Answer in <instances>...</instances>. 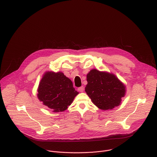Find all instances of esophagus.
<instances>
[{
    "label": "esophagus",
    "instance_id": "34e87169",
    "mask_svg": "<svg viewBox=\"0 0 157 157\" xmlns=\"http://www.w3.org/2000/svg\"><path fill=\"white\" fill-rule=\"evenodd\" d=\"M78 90L80 91V92H83L84 91V87L82 86H80L78 88Z\"/></svg>",
    "mask_w": 157,
    "mask_h": 157
}]
</instances>
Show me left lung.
Listing matches in <instances>:
<instances>
[{
  "mask_svg": "<svg viewBox=\"0 0 157 157\" xmlns=\"http://www.w3.org/2000/svg\"><path fill=\"white\" fill-rule=\"evenodd\" d=\"M85 91L93 103L104 110L118 106L126 93L124 84L113 74L92 69L86 75Z\"/></svg>",
  "mask_w": 157,
  "mask_h": 157,
  "instance_id": "1",
  "label": "left lung"
}]
</instances>
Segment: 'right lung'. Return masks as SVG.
Returning <instances> with one entry per match:
<instances>
[{
  "instance_id": "right-lung-1",
  "label": "right lung",
  "mask_w": 157,
  "mask_h": 157,
  "mask_svg": "<svg viewBox=\"0 0 157 157\" xmlns=\"http://www.w3.org/2000/svg\"><path fill=\"white\" fill-rule=\"evenodd\" d=\"M37 97L53 112L66 110L78 94L72 81L61 72H47L39 85Z\"/></svg>"
}]
</instances>
